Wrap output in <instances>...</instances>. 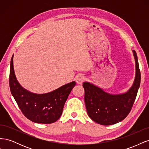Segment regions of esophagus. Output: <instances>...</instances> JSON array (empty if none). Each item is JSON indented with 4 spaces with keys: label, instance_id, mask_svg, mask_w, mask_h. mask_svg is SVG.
<instances>
[{
    "label": "esophagus",
    "instance_id": "1",
    "mask_svg": "<svg viewBox=\"0 0 149 149\" xmlns=\"http://www.w3.org/2000/svg\"><path fill=\"white\" fill-rule=\"evenodd\" d=\"M85 80V78L84 76H79L76 79V83L78 84H82L83 83L84 81Z\"/></svg>",
    "mask_w": 149,
    "mask_h": 149
}]
</instances>
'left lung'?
<instances>
[{
  "label": "left lung",
  "instance_id": "left-lung-1",
  "mask_svg": "<svg viewBox=\"0 0 149 149\" xmlns=\"http://www.w3.org/2000/svg\"><path fill=\"white\" fill-rule=\"evenodd\" d=\"M136 62V77L127 92L111 94L88 82L83 83L84 102L88 114L93 120L101 125H109L124 119L131 111L141 84L137 53L132 50Z\"/></svg>",
  "mask_w": 149,
  "mask_h": 149
}]
</instances>
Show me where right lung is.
<instances>
[{
  "mask_svg": "<svg viewBox=\"0 0 149 149\" xmlns=\"http://www.w3.org/2000/svg\"><path fill=\"white\" fill-rule=\"evenodd\" d=\"M13 57L10 61L9 84L13 97L26 118L35 123L52 124L60 118L65 103L75 81L62 86L45 94L31 93L21 86L13 70Z\"/></svg>",
  "mask_w": 149,
  "mask_h": 149,
  "instance_id": "right-lung-1",
  "label": "right lung"
}]
</instances>
